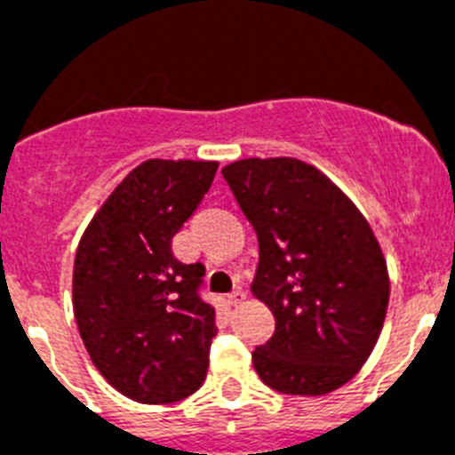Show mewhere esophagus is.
<instances>
[{
    "label": "esophagus",
    "instance_id": "esophagus-1",
    "mask_svg": "<svg viewBox=\"0 0 455 455\" xmlns=\"http://www.w3.org/2000/svg\"><path fill=\"white\" fill-rule=\"evenodd\" d=\"M228 300H230V305H241V303H243V300H246V291H243V289H241V287H236L235 291H232L230 296H228Z\"/></svg>",
    "mask_w": 455,
    "mask_h": 455
}]
</instances>
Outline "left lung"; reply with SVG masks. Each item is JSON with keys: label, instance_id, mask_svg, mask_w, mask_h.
I'll return each instance as SVG.
<instances>
[{"label": "left lung", "instance_id": "left-lung-1", "mask_svg": "<svg viewBox=\"0 0 455 455\" xmlns=\"http://www.w3.org/2000/svg\"><path fill=\"white\" fill-rule=\"evenodd\" d=\"M223 178L259 241L251 289L275 316L273 337L252 351L255 371L275 392H335L367 363L387 315V264L371 225L300 159H239Z\"/></svg>", "mask_w": 455, "mask_h": 455}]
</instances>
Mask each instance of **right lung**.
<instances>
[{"label": "right lung", "mask_w": 455, "mask_h": 455, "mask_svg": "<svg viewBox=\"0 0 455 455\" xmlns=\"http://www.w3.org/2000/svg\"><path fill=\"white\" fill-rule=\"evenodd\" d=\"M216 162L148 159L114 188L79 241L72 309L98 371L127 399L175 403L200 389L216 312L198 296L204 267L172 236L214 182Z\"/></svg>", "instance_id": "right-lung-1"}]
</instances>
